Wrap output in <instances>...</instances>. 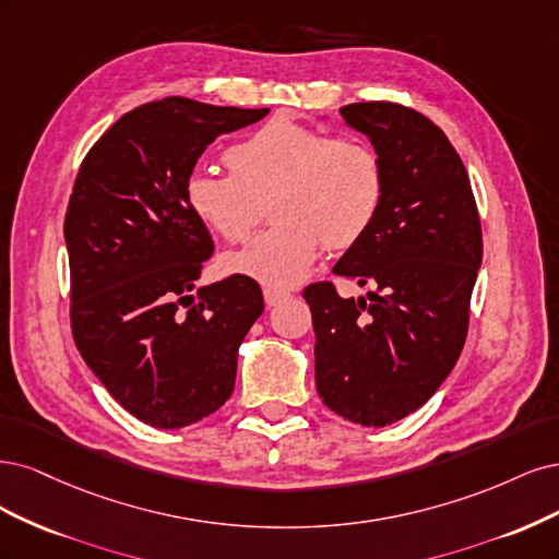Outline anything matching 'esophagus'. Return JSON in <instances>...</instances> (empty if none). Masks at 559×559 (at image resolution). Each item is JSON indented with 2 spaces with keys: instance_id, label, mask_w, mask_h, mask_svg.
Here are the masks:
<instances>
[{
  "instance_id": "obj_1",
  "label": "esophagus",
  "mask_w": 559,
  "mask_h": 559,
  "mask_svg": "<svg viewBox=\"0 0 559 559\" xmlns=\"http://www.w3.org/2000/svg\"><path fill=\"white\" fill-rule=\"evenodd\" d=\"M287 297H290V293L276 290V287H264V301H266V306H278V304H283Z\"/></svg>"
}]
</instances>
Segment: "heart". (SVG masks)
Returning a JSON list of instances; mask_svg holds the SVG:
<instances>
[{"label":"heart","instance_id":"heart-1","mask_svg":"<svg viewBox=\"0 0 559 559\" xmlns=\"http://www.w3.org/2000/svg\"><path fill=\"white\" fill-rule=\"evenodd\" d=\"M223 159L229 176H188L186 204L215 237L243 243L266 202L274 225L241 253L225 255L221 269L269 287L299 283L311 272L320 246H355L383 206V162L362 136L328 134L278 116L231 143Z\"/></svg>","mask_w":559,"mask_h":559}]
</instances>
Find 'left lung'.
Segmentation results:
<instances>
[{
  "label": "left lung",
  "mask_w": 559,
  "mask_h": 559,
  "mask_svg": "<svg viewBox=\"0 0 559 559\" xmlns=\"http://www.w3.org/2000/svg\"><path fill=\"white\" fill-rule=\"evenodd\" d=\"M371 139L385 197L371 229L334 266L369 287L304 290L316 330V388L341 418L383 427L420 408L455 367L483 258L474 190L453 143L416 109L359 102L338 111Z\"/></svg>",
  "instance_id": "obj_1"
}]
</instances>
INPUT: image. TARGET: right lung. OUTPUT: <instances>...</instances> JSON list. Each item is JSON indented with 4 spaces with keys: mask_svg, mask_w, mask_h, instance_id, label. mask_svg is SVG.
<instances>
[{
    "mask_svg": "<svg viewBox=\"0 0 559 559\" xmlns=\"http://www.w3.org/2000/svg\"><path fill=\"white\" fill-rule=\"evenodd\" d=\"M266 114L186 97L141 104L97 139L71 188V334L111 397L151 427L192 425L229 400L237 350L264 311L248 276L192 295L213 239L183 190L209 143Z\"/></svg>",
    "mask_w": 559,
    "mask_h": 559,
    "instance_id": "obj_1",
    "label": "right lung"
}]
</instances>
